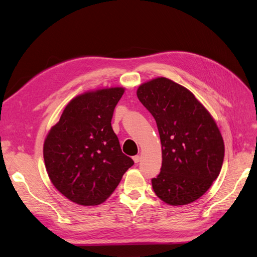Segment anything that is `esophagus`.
I'll return each instance as SVG.
<instances>
[{"label": "esophagus", "instance_id": "34e87169", "mask_svg": "<svg viewBox=\"0 0 257 257\" xmlns=\"http://www.w3.org/2000/svg\"><path fill=\"white\" fill-rule=\"evenodd\" d=\"M133 160L135 163H139L140 162V156H135L133 157Z\"/></svg>", "mask_w": 257, "mask_h": 257}]
</instances>
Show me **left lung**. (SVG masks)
Masks as SVG:
<instances>
[{"label":"left lung","mask_w":257,"mask_h":257,"mask_svg":"<svg viewBox=\"0 0 257 257\" xmlns=\"http://www.w3.org/2000/svg\"><path fill=\"white\" fill-rule=\"evenodd\" d=\"M137 96L154 116L162 144V168L152 179L170 205L199 199L219 176L224 141L213 116L186 87L159 77L141 84Z\"/></svg>","instance_id":"obj_1"}]
</instances>
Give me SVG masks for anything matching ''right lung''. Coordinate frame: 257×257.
<instances>
[{"label": "right lung", "mask_w": 257, "mask_h": 257, "mask_svg": "<svg viewBox=\"0 0 257 257\" xmlns=\"http://www.w3.org/2000/svg\"><path fill=\"white\" fill-rule=\"evenodd\" d=\"M123 87H104L73 97L43 143L54 187L70 201L97 205L107 200L134 165L120 148L111 120Z\"/></svg>", "instance_id": "obj_1"}]
</instances>
